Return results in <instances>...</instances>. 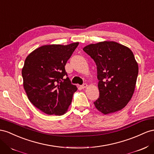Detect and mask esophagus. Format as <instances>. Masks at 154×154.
Listing matches in <instances>:
<instances>
[{"label": "esophagus", "instance_id": "1", "mask_svg": "<svg viewBox=\"0 0 154 154\" xmlns=\"http://www.w3.org/2000/svg\"><path fill=\"white\" fill-rule=\"evenodd\" d=\"M82 89H85V88H86V87H87V84H84L83 85H82L81 86H80Z\"/></svg>", "mask_w": 154, "mask_h": 154}]
</instances>
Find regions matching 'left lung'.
I'll return each mask as SVG.
<instances>
[{
	"label": "left lung",
	"instance_id": "obj_1",
	"mask_svg": "<svg viewBox=\"0 0 154 154\" xmlns=\"http://www.w3.org/2000/svg\"><path fill=\"white\" fill-rule=\"evenodd\" d=\"M84 51L97 67L99 98L94 102L104 115L125 107L134 94L139 67L132 51L114 41L90 44Z\"/></svg>",
	"mask_w": 154,
	"mask_h": 154
}]
</instances>
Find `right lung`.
I'll return each mask as SVG.
<instances>
[{"instance_id": "add662e5", "label": "right lung", "mask_w": 154, "mask_h": 154, "mask_svg": "<svg viewBox=\"0 0 154 154\" xmlns=\"http://www.w3.org/2000/svg\"><path fill=\"white\" fill-rule=\"evenodd\" d=\"M78 44L43 45L26 58L24 89L30 102L45 113L62 115L71 103L77 87L67 77L65 66Z\"/></svg>"}]
</instances>
